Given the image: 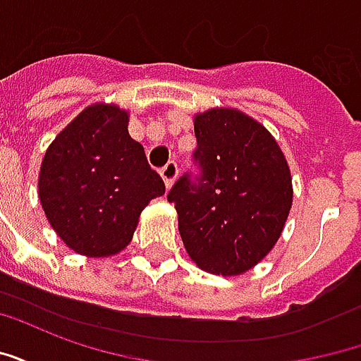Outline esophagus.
Here are the masks:
<instances>
[{
	"label": "esophagus",
	"instance_id": "obj_1",
	"mask_svg": "<svg viewBox=\"0 0 361 361\" xmlns=\"http://www.w3.org/2000/svg\"><path fill=\"white\" fill-rule=\"evenodd\" d=\"M178 173H180V170H178V164H176L173 160H170V162L160 170V176H162V180H164L166 188H172L173 181L178 180Z\"/></svg>",
	"mask_w": 361,
	"mask_h": 361
}]
</instances>
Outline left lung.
Wrapping results in <instances>:
<instances>
[{"mask_svg": "<svg viewBox=\"0 0 361 361\" xmlns=\"http://www.w3.org/2000/svg\"><path fill=\"white\" fill-rule=\"evenodd\" d=\"M197 183L176 181L185 251L199 269L240 276L271 253L292 209V173L279 142L257 119L235 108H211L193 118Z\"/></svg>", "mask_w": 361, "mask_h": 361, "instance_id": "left-lung-1", "label": "left lung"}]
</instances>
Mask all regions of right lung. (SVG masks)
Returning a JSON list of instances; mask_svg holds the SVG:
<instances>
[{
  "mask_svg": "<svg viewBox=\"0 0 361 361\" xmlns=\"http://www.w3.org/2000/svg\"><path fill=\"white\" fill-rule=\"evenodd\" d=\"M129 111L87 106L46 150L38 173L44 214L69 250L111 257L131 242L142 209L164 195V181L129 137Z\"/></svg>",
  "mask_w": 361,
  "mask_h": 361,
  "instance_id": "add662e5",
  "label": "right lung"
}]
</instances>
